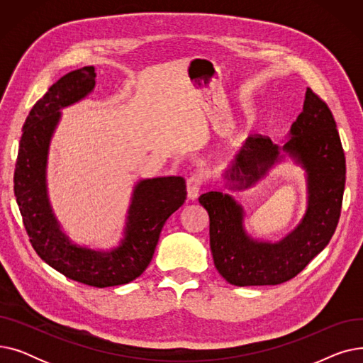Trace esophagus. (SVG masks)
<instances>
[{
	"label": "esophagus",
	"instance_id": "34e87169",
	"mask_svg": "<svg viewBox=\"0 0 363 363\" xmlns=\"http://www.w3.org/2000/svg\"><path fill=\"white\" fill-rule=\"evenodd\" d=\"M201 185H203V178L200 175H193L186 179V193L189 200H196L199 197Z\"/></svg>",
	"mask_w": 363,
	"mask_h": 363
}]
</instances>
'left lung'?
<instances>
[{
  "label": "left lung",
  "mask_w": 363,
  "mask_h": 363,
  "mask_svg": "<svg viewBox=\"0 0 363 363\" xmlns=\"http://www.w3.org/2000/svg\"><path fill=\"white\" fill-rule=\"evenodd\" d=\"M281 150L308 174L306 213L287 237L277 242L257 241L245 233L244 211L231 196L211 191L199 199L211 218L216 269L238 287L277 285L294 278L325 249L340 219L346 157L330 107L311 88L289 141L279 147L268 137H249L223 177L234 189L249 188L284 157Z\"/></svg>",
  "instance_id": "left-lung-1"
}]
</instances>
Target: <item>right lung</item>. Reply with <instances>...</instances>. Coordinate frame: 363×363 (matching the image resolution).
Returning <instances> with one entry per match:
<instances>
[{
    "instance_id": "obj_1",
    "label": "right lung",
    "mask_w": 363,
    "mask_h": 363,
    "mask_svg": "<svg viewBox=\"0 0 363 363\" xmlns=\"http://www.w3.org/2000/svg\"><path fill=\"white\" fill-rule=\"evenodd\" d=\"M95 69L73 70L52 84L32 107L23 125L14 170V196L33 250L66 278L104 289L138 278L150 264L167 218L186 199L185 179L163 177L135 185L125 235L110 252L70 241L55 219L47 196V156L63 107L85 99L95 85Z\"/></svg>"
}]
</instances>
